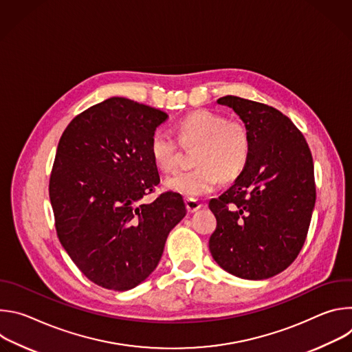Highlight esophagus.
Returning <instances> with one entry per match:
<instances>
[{
  "label": "esophagus",
  "instance_id": "34e87169",
  "mask_svg": "<svg viewBox=\"0 0 352 352\" xmlns=\"http://www.w3.org/2000/svg\"><path fill=\"white\" fill-rule=\"evenodd\" d=\"M185 205H186L188 213H195V212H197L200 208H202V204H200L199 200H196V199H186V200H185Z\"/></svg>",
  "mask_w": 352,
  "mask_h": 352
}]
</instances>
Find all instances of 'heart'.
<instances>
[{
  "label": "heart",
  "instance_id": "obj_1",
  "mask_svg": "<svg viewBox=\"0 0 352 352\" xmlns=\"http://www.w3.org/2000/svg\"><path fill=\"white\" fill-rule=\"evenodd\" d=\"M175 132L182 147H197L193 157L197 167L167 178V189L197 199L210 193L221 177L231 181L243 171L250 155V136L243 124L197 110L179 120ZM150 156L159 170L171 173L179 163V146L170 133L157 131L150 139Z\"/></svg>",
  "mask_w": 352,
  "mask_h": 352
}]
</instances>
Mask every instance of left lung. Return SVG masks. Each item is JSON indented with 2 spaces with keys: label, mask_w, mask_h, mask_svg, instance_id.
I'll use <instances>...</instances> for the list:
<instances>
[{
  "label": "left lung",
  "mask_w": 352,
  "mask_h": 352,
  "mask_svg": "<svg viewBox=\"0 0 352 352\" xmlns=\"http://www.w3.org/2000/svg\"><path fill=\"white\" fill-rule=\"evenodd\" d=\"M245 124L250 155L243 171L209 202L217 220L209 249L232 276L265 280L285 270L302 249L316 202L314 160L299 129L278 110L226 96Z\"/></svg>",
  "instance_id": "obj_1"
}]
</instances>
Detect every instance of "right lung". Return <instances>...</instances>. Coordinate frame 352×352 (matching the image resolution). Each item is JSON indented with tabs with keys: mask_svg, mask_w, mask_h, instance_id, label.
<instances>
[{
	"mask_svg": "<svg viewBox=\"0 0 352 352\" xmlns=\"http://www.w3.org/2000/svg\"><path fill=\"white\" fill-rule=\"evenodd\" d=\"M167 117L111 97L76 116L58 142L48 186L57 235L79 270L103 288L126 291L144 281L186 214L175 192L143 202L160 182L150 139Z\"/></svg>",
	"mask_w": 352,
	"mask_h": 352,
	"instance_id": "add662e5",
	"label": "right lung"
}]
</instances>
